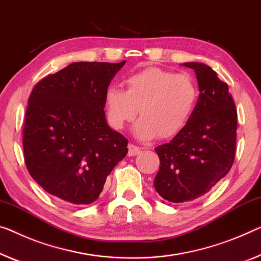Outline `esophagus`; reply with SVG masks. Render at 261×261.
<instances>
[{
	"mask_svg": "<svg viewBox=\"0 0 261 261\" xmlns=\"http://www.w3.org/2000/svg\"><path fill=\"white\" fill-rule=\"evenodd\" d=\"M141 153V148L135 146V144H128V155L129 156H135Z\"/></svg>",
	"mask_w": 261,
	"mask_h": 261,
	"instance_id": "esophagus-1",
	"label": "esophagus"
}]
</instances>
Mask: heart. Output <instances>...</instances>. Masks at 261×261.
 Returning <instances> with one entry per match:
<instances>
[{"label": "heart", "instance_id": "heart-1", "mask_svg": "<svg viewBox=\"0 0 261 261\" xmlns=\"http://www.w3.org/2000/svg\"><path fill=\"white\" fill-rule=\"evenodd\" d=\"M123 91L111 86L105 92L108 123L122 129L138 115L134 132L141 140L177 135L191 118L198 99L194 78L159 67H147L128 75Z\"/></svg>", "mask_w": 261, "mask_h": 261}]
</instances>
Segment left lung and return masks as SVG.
Listing matches in <instances>:
<instances>
[{
    "instance_id": "1",
    "label": "left lung",
    "mask_w": 261,
    "mask_h": 261,
    "mask_svg": "<svg viewBox=\"0 0 261 261\" xmlns=\"http://www.w3.org/2000/svg\"><path fill=\"white\" fill-rule=\"evenodd\" d=\"M183 65L196 72L197 103L186 127L155 148L160 158L155 190L171 203L207 194L230 171L237 148V110L226 83L205 64Z\"/></svg>"
}]
</instances>
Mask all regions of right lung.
<instances>
[{"instance_id": "add662e5", "label": "right lung", "mask_w": 261, "mask_h": 261, "mask_svg": "<svg viewBox=\"0 0 261 261\" xmlns=\"http://www.w3.org/2000/svg\"><path fill=\"white\" fill-rule=\"evenodd\" d=\"M121 63H72L36 84L23 125L27 169L65 203L99 197L107 176L127 155V139L107 125L105 92Z\"/></svg>"}]
</instances>
